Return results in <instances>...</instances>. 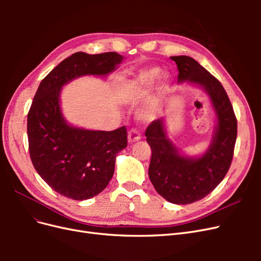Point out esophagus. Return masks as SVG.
Masks as SVG:
<instances>
[{"label": "esophagus", "instance_id": "esophagus-1", "mask_svg": "<svg viewBox=\"0 0 261 261\" xmlns=\"http://www.w3.org/2000/svg\"><path fill=\"white\" fill-rule=\"evenodd\" d=\"M127 138H128V143H134V141H138L141 138V136L136 128H133L128 132Z\"/></svg>", "mask_w": 261, "mask_h": 261}]
</instances>
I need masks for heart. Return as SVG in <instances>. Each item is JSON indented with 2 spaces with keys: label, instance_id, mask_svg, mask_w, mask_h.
I'll list each match as a JSON object with an SVG mask.
<instances>
[{
  "label": "heart",
  "instance_id": "b5f03b06",
  "mask_svg": "<svg viewBox=\"0 0 261 261\" xmlns=\"http://www.w3.org/2000/svg\"><path fill=\"white\" fill-rule=\"evenodd\" d=\"M159 68H150L140 72L138 75L127 78L121 84V97L127 102H135L145 96L146 91L154 82L155 78L159 76ZM154 115V106L149 103L140 113L143 120L149 121Z\"/></svg>",
  "mask_w": 261,
  "mask_h": 261
}]
</instances>
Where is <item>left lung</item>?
I'll return each mask as SVG.
<instances>
[{
  "instance_id": "8db88e82",
  "label": "left lung",
  "mask_w": 261,
  "mask_h": 261,
  "mask_svg": "<svg viewBox=\"0 0 261 261\" xmlns=\"http://www.w3.org/2000/svg\"><path fill=\"white\" fill-rule=\"evenodd\" d=\"M178 69V83L197 85L208 93L217 115V127L206 152L187 156L168 138L164 120L150 124L145 135L151 148L149 178L164 199L176 204L193 203L202 199L224 178L233 159L238 135V121L223 86L186 55L171 57Z\"/></svg>"
}]
</instances>
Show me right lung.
<instances>
[{
  "mask_svg": "<svg viewBox=\"0 0 261 261\" xmlns=\"http://www.w3.org/2000/svg\"><path fill=\"white\" fill-rule=\"evenodd\" d=\"M123 59L116 52L74 53L43 78L35 94L27 117L30 159L45 183L67 198L89 199L108 186L116 154L127 147V130L69 125L61 111V89L77 77L107 76Z\"/></svg>",
  "mask_w": 261,
  "mask_h": 261,
  "instance_id": "right-lung-1",
  "label": "right lung"
}]
</instances>
